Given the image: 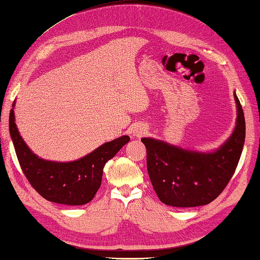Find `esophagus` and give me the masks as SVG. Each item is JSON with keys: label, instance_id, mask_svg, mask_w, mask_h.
Listing matches in <instances>:
<instances>
[{"label": "esophagus", "instance_id": "obj_1", "mask_svg": "<svg viewBox=\"0 0 260 260\" xmlns=\"http://www.w3.org/2000/svg\"><path fill=\"white\" fill-rule=\"evenodd\" d=\"M145 134H146L145 127H139V129L135 133V135L137 136V137H140V136H143V135H145Z\"/></svg>", "mask_w": 260, "mask_h": 260}]
</instances>
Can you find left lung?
I'll return each instance as SVG.
<instances>
[{"mask_svg": "<svg viewBox=\"0 0 260 260\" xmlns=\"http://www.w3.org/2000/svg\"><path fill=\"white\" fill-rule=\"evenodd\" d=\"M237 121L233 135L219 150L201 153L153 138H142L146 147L147 172L161 202L174 207H194L213 202L235 173L245 140V120L235 94Z\"/></svg>", "mask_w": 260, "mask_h": 260, "instance_id": "left-lung-1", "label": "left lung"}]
</instances>
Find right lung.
I'll return each instance as SVG.
<instances>
[{"instance_id":"obj_1","label":"right lung","mask_w":260,"mask_h":260,"mask_svg":"<svg viewBox=\"0 0 260 260\" xmlns=\"http://www.w3.org/2000/svg\"><path fill=\"white\" fill-rule=\"evenodd\" d=\"M9 130L17 159L33 189L45 199L64 205L90 203L99 190L106 162L129 142V136L105 143L90 154L72 162H53L38 158L20 137L14 109L9 115Z\"/></svg>"}]
</instances>
